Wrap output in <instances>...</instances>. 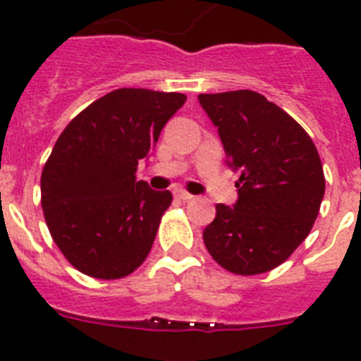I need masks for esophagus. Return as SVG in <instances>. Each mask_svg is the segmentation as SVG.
<instances>
[{
  "mask_svg": "<svg viewBox=\"0 0 361 361\" xmlns=\"http://www.w3.org/2000/svg\"><path fill=\"white\" fill-rule=\"evenodd\" d=\"M175 197H177L178 200H183V202H188V200L193 199V195H191V193H188V191H184V190L175 191Z\"/></svg>",
  "mask_w": 361,
  "mask_h": 361,
  "instance_id": "1",
  "label": "esophagus"
}]
</instances>
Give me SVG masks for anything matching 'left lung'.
<instances>
[{"instance_id": "obj_1", "label": "left lung", "mask_w": 361, "mask_h": 361, "mask_svg": "<svg viewBox=\"0 0 361 361\" xmlns=\"http://www.w3.org/2000/svg\"><path fill=\"white\" fill-rule=\"evenodd\" d=\"M228 164L240 170L238 200L216 204L204 244L219 266L242 276L286 262L307 238L325 193L320 155L289 114L253 90L200 94Z\"/></svg>"}]
</instances>
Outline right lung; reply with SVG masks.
<instances>
[{"label":"right lung","mask_w":361,"mask_h":361,"mask_svg":"<svg viewBox=\"0 0 361 361\" xmlns=\"http://www.w3.org/2000/svg\"><path fill=\"white\" fill-rule=\"evenodd\" d=\"M184 101L177 92L119 88L57 139L41 173V206L57 247L85 275L123 279L148 257L173 197L135 180L137 164Z\"/></svg>","instance_id":"add662e5"}]
</instances>
